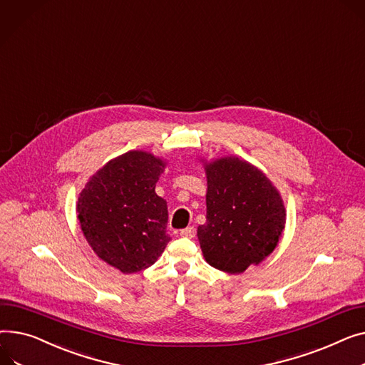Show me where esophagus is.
<instances>
[{"label": "esophagus", "instance_id": "34e87169", "mask_svg": "<svg viewBox=\"0 0 365 365\" xmlns=\"http://www.w3.org/2000/svg\"><path fill=\"white\" fill-rule=\"evenodd\" d=\"M180 236H182V237H189V239H192L193 236H195V229L189 226V227L180 230Z\"/></svg>", "mask_w": 365, "mask_h": 365}]
</instances>
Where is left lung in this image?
I'll return each mask as SVG.
<instances>
[{
  "mask_svg": "<svg viewBox=\"0 0 365 365\" xmlns=\"http://www.w3.org/2000/svg\"><path fill=\"white\" fill-rule=\"evenodd\" d=\"M207 223L198 227L205 261L230 274L269 257L286 223L279 190L261 170L237 157L205 163Z\"/></svg>",
  "mask_w": 365,
  "mask_h": 365,
  "instance_id": "left-lung-1",
  "label": "left lung"
}]
</instances>
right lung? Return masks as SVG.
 Wrapping results in <instances>:
<instances>
[{"mask_svg":"<svg viewBox=\"0 0 365 365\" xmlns=\"http://www.w3.org/2000/svg\"><path fill=\"white\" fill-rule=\"evenodd\" d=\"M164 167L150 153L129 151L101 167L79 193L76 211L88 244L125 274L148 269L170 240L167 202L155 193Z\"/></svg>","mask_w":365,"mask_h":365,"instance_id":"right-lung-1","label":"right lung"}]
</instances>
